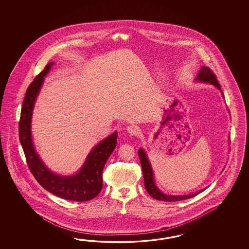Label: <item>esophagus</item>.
<instances>
[{"label": "esophagus", "mask_w": 249, "mask_h": 249, "mask_svg": "<svg viewBox=\"0 0 249 249\" xmlns=\"http://www.w3.org/2000/svg\"><path fill=\"white\" fill-rule=\"evenodd\" d=\"M127 132L132 135V136H137L140 133H141V130L137 125H134V124H130L129 126L127 127Z\"/></svg>", "instance_id": "34e87169"}]
</instances>
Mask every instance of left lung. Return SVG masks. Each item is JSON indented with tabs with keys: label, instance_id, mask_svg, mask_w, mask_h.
Listing matches in <instances>:
<instances>
[{
	"label": "left lung",
	"instance_id": "left-lung-1",
	"mask_svg": "<svg viewBox=\"0 0 249 249\" xmlns=\"http://www.w3.org/2000/svg\"><path fill=\"white\" fill-rule=\"evenodd\" d=\"M196 80L204 82V83H209L211 85L216 86L217 88H221V85L219 84L218 80L216 78V75L213 72V70L209 69L208 67H201L200 72L196 76ZM139 154V158L140 161L142 164V168L143 177H144V186L146 188V190L148 191V194L152 196L155 199L161 200V201L175 202L180 201V200H184L191 198L192 196L198 195L202 191H198L195 194H191V195H186V196H169V195H165L163 192L159 191L158 187L155 185L154 182L153 172L150 166V163L148 161V158L146 156V153L144 152L142 148L139 149L138 151Z\"/></svg>",
	"mask_w": 249,
	"mask_h": 249
}]
</instances>
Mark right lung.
Instances as JSON below:
<instances>
[{
	"label": "right lung",
	"instance_id": "obj_1",
	"mask_svg": "<svg viewBox=\"0 0 249 249\" xmlns=\"http://www.w3.org/2000/svg\"><path fill=\"white\" fill-rule=\"evenodd\" d=\"M53 65V62L47 64L27 88L18 123L19 141L28 168L42 188L53 195L68 200L88 201L98 196L102 189V171L107 160L116 148L117 132L106 138L90 151L84 166L76 175L69 177L58 176L45 167L34 148L30 126L35 101L43 83V77Z\"/></svg>",
	"mask_w": 249,
	"mask_h": 249
}]
</instances>
